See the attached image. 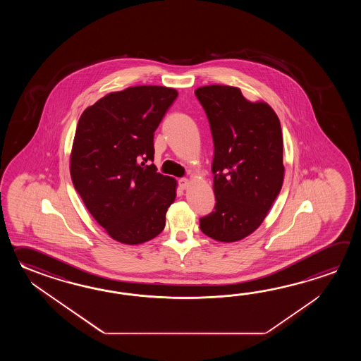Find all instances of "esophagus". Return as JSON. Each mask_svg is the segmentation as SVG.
Masks as SVG:
<instances>
[{
    "instance_id": "34e87169",
    "label": "esophagus",
    "mask_w": 361,
    "mask_h": 361,
    "mask_svg": "<svg viewBox=\"0 0 361 361\" xmlns=\"http://www.w3.org/2000/svg\"><path fill=\"white\" fill-rule=\"evenodd\" d=\"M179 185H180L182 190H185V188H188V185H190V180H188L187 178H180V179H179Z\"/></svg>"
}]
</instances>
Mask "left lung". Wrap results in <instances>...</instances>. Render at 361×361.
Returning <instances> with one entry per match:
<instances>
[{
  "label": "left lung",
  "mask_w": 361,
  "mask_h": 361,
  "mask_svg": "<svg viewBox=\"0 0 361 361\" xmlns=\"http://www.w3.org/2000/svg\"><path fill=\"white\" fill-rule=\"evenodd\" d=\"M195 94L214 143L216 202L200 218V228L216 241L233 243L261 226L283 187L281 125L267 103L249 102L238 87L209 85Z\"/></svg>",
  "instance_id": "8db88e82"
}]
</instances>
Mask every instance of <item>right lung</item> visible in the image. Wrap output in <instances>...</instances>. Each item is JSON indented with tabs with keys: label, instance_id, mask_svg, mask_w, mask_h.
I'll use <instances>...</instances> for the list:
<instances>
[{
	"label": "right lung",
	"instance_id": "obj_1",
	"mask_svg": "<svg viewBox=\"0 0 361 361\" xmlns=\"http://www.w3.org/2000/svg\"><path fill=\"white\" fill-rule=\"evenodd\" d=\"M177 97L165 86L128 87L109 92L78 120L71 178L94 219L118 243L143 244L165 227L177 182L148 164L154 130Z\"/></svg>",
	"mask_w": 361,
	"mask_h": 361
}]
</instances>
